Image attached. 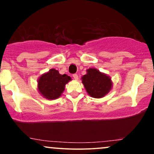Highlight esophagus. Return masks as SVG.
<instances>
[{"label":"esophagus","mask_w":154,"mask_h":154,"mask_svg":"<svg viewBox=\"0 0 154 154\" xmlns=\"http://www.w3.org/2000/svg\"><path fill=\"white\" fill-rule=\"evenodd\" d=\"M73 79H75V80H78V79H79V76H78L77 74H75V73L73 74Z\"/></svg>","instance_id":"esophagus-1"}]
</instances>
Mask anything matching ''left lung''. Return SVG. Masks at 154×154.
I'll return each mask as SVG.
<instances>
[{"instance_id":"8db88e82","label":"left lung","mask_w":154,"mask_h":154,"mask_svg":"<svg viewBox=\"0 0 154 154\" xmlns=\"http://www.w3.org/2000/svg\"><path fill=\"white\" fill-rule=\"evenodd\" d=\"M87 73L83 75L82 83L87 93L93 98H100L109 94L113 86L109 75L101 73L96 68H89Z\"/></svg>"}]
</instances>
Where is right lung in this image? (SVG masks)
<instances>
[{
	"label": "right lung",
	"instance_id": "1",
	"mask_svg": "<svg viewBox=\"0 0 154 154\" xmlns=\"http://www.w3.org/2000/svg\"><path fill=\"white\" fill-rule=\"evenodd\" d=\"M71 80L66 74L60 75L57 70L51 69L38 80V89L43 97L48 100L59 98L65 90V86Z\"/></svg>",
	"mask_w": 154,
	"mask_h": 154
}]
</instances>
